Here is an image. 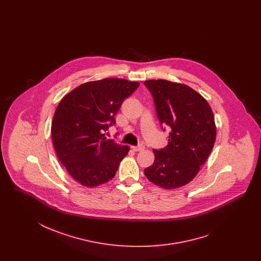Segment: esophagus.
<instances>
[{
    "label": "esophagus",
    "mask_w": 261,
    "mask_h": 261,
    "mask_svg": "<svg viewBox=\"0 0 261 261\" xmlns=\"http://www.w3.org/2000/svg\"><path fill=\"white\" fill-rule=\"evenodd\" d=\"M132 149L136 151V152H139V151H142L144 149V145L143 144H139L138 146H132Z\"/></svg>",
    "instance_id": "1"
}]
</instances>
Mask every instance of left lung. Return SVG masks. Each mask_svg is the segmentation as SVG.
Here are the masks:
<instances>
[{"instance_id": "1", "label": "left lung", "mask_w": 261, "mask_h": 261, "mask_svg": "<svg viewBox=\"0 0 261 261\" xmlns=\"http://www.w3.org/2000/svg\"><path fill=\"white\" fill-rule=\"evenodd\" d=\"M144 85L153 95L161 124L171 128L168 144L153 150L154 163L144 174L165 190L177 189L193 180L214 148V113L205 98L188 85L165 79L146 80Z\"/></svg>"}]
</instances>
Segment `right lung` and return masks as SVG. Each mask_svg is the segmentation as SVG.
<instances>
[{
  "mask_svg": "<svg viewBox=\"0 0 261 261\" xmlns=\"http://www.w3.org/2000/svg\"><path fill=\"white\" fill-rule=\"evenodd\" d=\"M139 82L105 79L81 84L64 96L51 122L56 155L71 177L94 188L114 178L129 147L108 140L104 131Z\"/></svg>",
  "mask_w": 261,
  "mask_h": 261,
  "instance_id": "right-lung-1",
  "label": "right lung"
}]
</instances>
